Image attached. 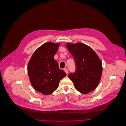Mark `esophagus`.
<instances>
[{
    "label": "esophagus",
    "instance_id": "esophagus-1",
    "mask_svg": "<svg viewBox=\"0 0 126 126\" xmlns=\"http://www.w3.org/2000/svg\"><path fill=\"white\" fill-rule=\"evenodd\" d=\"M63 70L65 71V72L66 74H67V73H68V70H67V69L66 68H64L63 69Z\"/></svg>",
    "mask_w": 126,
    "mask_h": 126
}]
</instances>
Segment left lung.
Returning a JSON list of instances; mask_svg holds the SVG:
<instances>
[{
    "label": "left lung",
    "mask_w": 126,
    "mask_h": 126,
    "mask_svg": "<svg viewBox=\"0 0 126 126\" xmlns=\"http://www.w3.org/2000/svg\"><path fill=\"white\" fill-rule=\"evenodd\" d=\"M66 46L76 64L75 72L68 76L77 90L82 94H88L97 87L101 79V60L91 47L83 43H68Z\"/></svg>",
    "instance_id": "1"
}]
</instances>
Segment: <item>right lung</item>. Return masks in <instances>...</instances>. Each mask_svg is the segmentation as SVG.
<instances>
[{
	"label": "right lung",
	"mask_w": 126,
	"mask_h": 126,
	"mask_svg": "<svg viewBox=\"0 0 126 126\" xmlns=\"http://www.w3.org/2000/svg\"><path fill=\"white\" fill-rule=\"evenodd\" d=\"M60 43L47 42L39 47L31 58L28 64V73L34 89L44 95H49L58 87L60 80L66 76L59 68L54 56Z\"/></svg>",
	"instance_id": "1"
}]
</instances>
